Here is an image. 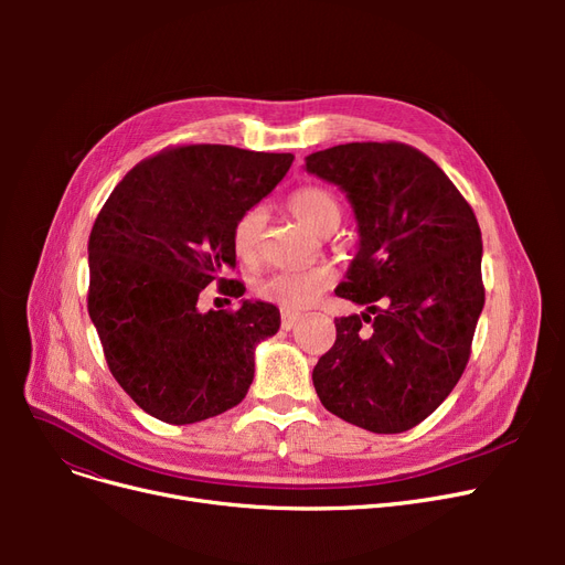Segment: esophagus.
<instances>
[{
  "label": "esophagus",
  "instance_id": "34e87169",
  "mask_svg": "<svg viewBox=\"0 0 565 565\" xmlns=\"http://www.w3.org/2000/svg\"><path fill=\"white\" fill-rule=\"evenodd\" d=\"M298 320H300V316H298V313H288V311H284V313H281V328H284V330H292V324L298 322Z\"/></svg>",
  "mask_w": 565,
  "mask_h": 565
}]
</instances>
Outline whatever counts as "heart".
Masks as SVG:
<instances>
[{"instance_id": "obj_1", "label": "heart", "mask_w": 565, "mask_h": 565, "mask_svg": "<svg viewBox=\"0 0 565 565\" xmlns=\"http://www.w3.org/2000/svg\"><path fill=\"white\" fill-rule=\"evenodd\" d=\"M286 207L292 217L309 224L316 233L330 235L339 228L343 220L341 199L324 185H305L295 190L286 199ZM263 226L265 215L258 207H247L233 222L231 247L237 260L245 265H256L263 254ZM337 270L330 263H320L307 270H286L265 277L256 284V295L260 300L277 305L284 311H300L311 307L320 295L334 286Z\"/></svg>"}]
</instances>
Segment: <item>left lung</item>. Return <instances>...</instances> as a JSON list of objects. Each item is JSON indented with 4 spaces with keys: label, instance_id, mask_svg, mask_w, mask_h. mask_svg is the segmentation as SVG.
<instances>
[{
    "label": "left lung",
    "instance_id": "left-lung-1",
    "mask_svg": "<svg viewBox=\"0 0 565 565\" xmlns=\"http://www.w3.org/2000/svg\"><path fill=\"white\" fill-rule=\"evenodd\" d=\"M307 171L341 185L354 205L362 241L337 295L371 311L334 318L316 394L352 426L405 433L454 392L469 362L486 305L477 215L409 143L332 146L311 153Z\"/></svg>",
    "mask_w": 565,
    "mask_h": 565
}]
</instances>
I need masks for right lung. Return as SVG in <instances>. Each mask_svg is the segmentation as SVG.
Segmentation results:
<instances>
[{
  "label": "right lung",
  "instance_id": "1",
  "mask_svg": "<svg viewBox=\"0 0 565 565\" xmlns=\"http://www.w3.org/2000/svg\"><path fill=\"white\" fill-rule=\"evenodd\" d=\"M290 153L178 143L135 164L88 235L92 316L107 366L151 417L185 426L247 396L254 348L279 330V309L243 302L201 313L207 284L241 298L231 228L286 175Z\"/></svg>",
  "mask_w": 565,
  "mask_h": 565
}]
</instances>
